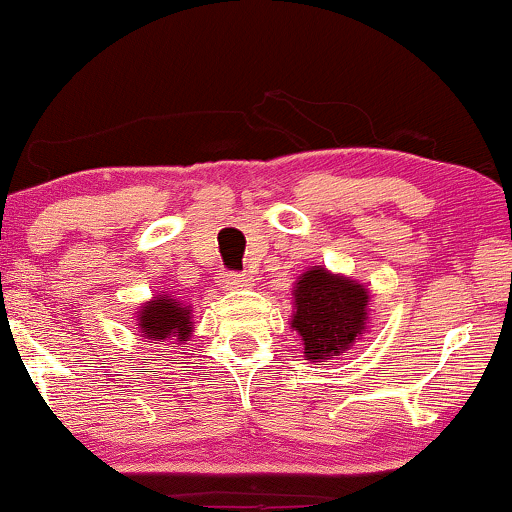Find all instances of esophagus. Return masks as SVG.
<instances>
[{
  "label": "esophagus",
  "mask_w": 512,
  "mask_h": 512,
  "mask_svg": "<svg viewBox=\"0 0 512 512\" xmlns=\"http://www.w3.org/2000/svg\"><path fill=\"white\" fill-rule=\"evenodd\" d=\"M251 275L246 273H225L223 277H220V287L223 289H246L251 287Z\"/></svg>",
  "instance_id": "esophagus-1"
}]
</instances>
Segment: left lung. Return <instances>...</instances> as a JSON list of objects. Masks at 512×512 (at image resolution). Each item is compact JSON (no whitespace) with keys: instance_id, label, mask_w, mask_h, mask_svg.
I'll use <instances>...</instances> for the list:
<instances>
[{"instance_id":"left-lung-1","label":"left lung","mask_w":512,"mask_h":512,"mask_svg":"<svg viewBox=\"0 0 512 512\" xmlns=\"http://www.w3.org/2000/svg\"><path fill=\"white\" fill-rule=\"evenodd\" d=\"M292 327L311 363H327L349 351L368 330L370 294L361 282L313 266L294 285Z\"/></svg>"}]
</instances>
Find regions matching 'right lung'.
Returning <instances> with one entry per match:
<instances>
[{"label":"right lung","mask_w":512,"mask_h":512,"mask_svg":"<svg viewBox=\"0 0 512 512\" xmlns=\"http://www.w3.org/2000/svg\"><path fill=\"white\" fill-rule=\"evenodd\" d=\"M137 323L144 339H151L154 344L166 342V339L185 344L194 332L189 306L180 304L178 299H170L168 294H159L147 301L137 313Z\"/></svg>","instance_id":"add662e5"}]
</instances>
